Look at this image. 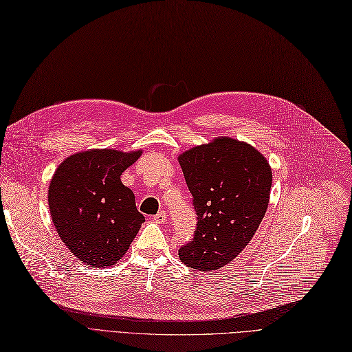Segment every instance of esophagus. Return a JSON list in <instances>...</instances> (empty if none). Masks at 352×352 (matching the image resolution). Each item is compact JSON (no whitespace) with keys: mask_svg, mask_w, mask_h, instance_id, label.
Listing matches in <instances>:
<instances>
[{"mask_svg":"<svg viewBox=\"0 0 352 352\" xmlns=\"http://www.w3.org/2000/svg\"><path fill=\"white\" fill-rule=\"evenodd\" d=\"M152 219H153V222H156V223H164L166 220V213L165 212H158Z\"/></svg>","mask_w":352,"mask_h":352,"instance_id":"obj_1","label":"esophagus"}]
</instances>
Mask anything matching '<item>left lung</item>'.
Here are the masks:
<instances>
[{
  "instance_id": "1",
  "label": "left lung",
  "mask_w": 352,
  "mask_h": 352,
  "mask_svg": "<svg viewBox=\"0 0 352 352\" xmlns=\"http://www.w3.org/2000/svg\"><path fill=\"white\" fill-rule=\"evenodd\" d=\"M197 214L179 259L199 271L219 270L250 243L267 212L272 174L248 143L219 138L179 155Z\"/></svg>"
}]
</instances>
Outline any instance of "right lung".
Instances as JSON below:
<instances>
[{
    "mask_svg": "<svg viewBox=\"0 0 352 352\" xmlns=\"http://www.w3.org/2000/svg\"><path fill=\"white\" fill-rule=\"evenodd\" d=\"M140 152L87 151L65 160L50 181L49 210L69 251L91 267H110L145 222L120 175Z\"/></svg>",
    "mask_w": 352,
    "mask_h": 352,
    "instance_id": "add662e5",
    "label": "right lung"
}]
</instances>
